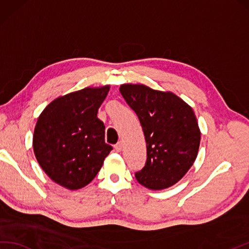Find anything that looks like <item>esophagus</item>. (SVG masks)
<instances>
[{"label":"esophagus","instance_id":"esophagus-1","mask_svg":"<svg viewBox=\"0 0 249 249\" xmlns=\"http://www.w3.org/2000/svg\"><path fill=\"white\" fill-rule=\"evenodd\" d=\"M123 147H124L123 142H117V143H116V145H115V150L117 151V152H120L121 150H123Z\"/></svg>","mask_w":249,"mask_h":249}]
</instances>
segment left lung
I'll return each instance as SVG.
<instances>
[{
	"mask_svg": "<svg viewBox=\"0 0 249 249\" xmlns=\"http://www.w3.org/2000/svg\"><path fill=\"white\" fill-rule=\"evenodd\" d=\"M119 90L139 117L146 140L147 161L135 174L136 180L153 191L176 184L194 164L199 149L194 110L171 91L142 84H123Z\"/></svg>",
	"mask_w": 249,
	"mask_h": 249,
	"instance_id": "1",
	"label": "left lung"
}]
</instances>
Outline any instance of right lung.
<instances>
[{"label": "right lung", "instance_id": "obj_1", "mask_svg": "<svg viewBox=\"0 0 249 249\" xmlns=\"http://www.w3.org/2000/svg\"><path fill=\"white\" fill-rule=\"evenodd\" d=\"M109 85L86 87L60 96L38 117L33 135L34 153L55 183L71 191L90 183L112 146L104 142V124L98 109Z\"/></svg>", "mask_w": 249, "mask_h": 249}]
</instances>
